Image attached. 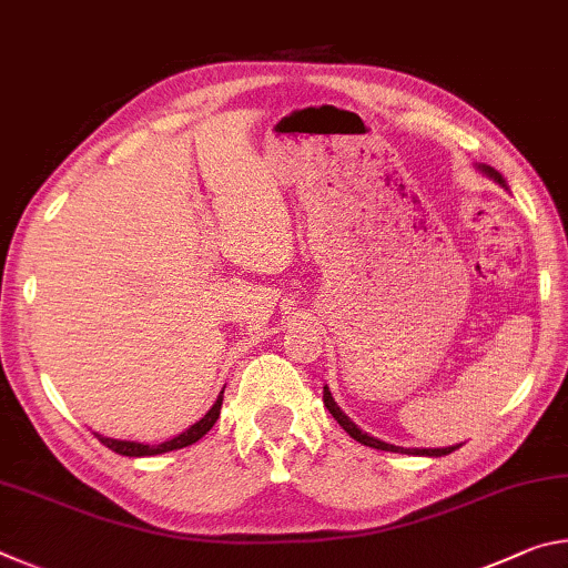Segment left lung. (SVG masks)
Wrapping results in <instances>:
<instances>
[{
	"label": "left lung",
	"mask_w": 568,
	"mask_h": 568,
	"mask_svg": "<svg viewBox=\"0 0 568 568\" xmlns=\"http://www.w3.org/2000/svg\"><path fill=\"white\" fill-rule=\"evenodd\" d=\"M480 170H484L488 178H494V180L498 182V185H506L504 178L498 175V172H496L494 168L480 165ZM323 403H325V408H328V410L333 413V418L341 423L345 434H348L351 438L358 440V444H363V446H371V448H378V450H393V454H408V456H436V458H438V456H448V454H454L456 448H460V444H458V446H448V448H403V446H393V444H386V440H378V438L368 436V434H365V430H361L358 426H355V423H353L348 416H345V413L338 408V403L333 400L328 386H323Z\"/></svg>",
	"instance_id": "obj_1"
}]
</instances>
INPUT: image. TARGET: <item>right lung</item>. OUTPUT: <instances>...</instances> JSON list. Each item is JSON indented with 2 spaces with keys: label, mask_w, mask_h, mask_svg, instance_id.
<instances>
[{
  "label": "right lung",
  "mask_w": 568,
  "mask_h": 568,
  "mask_svg": "<svg viewBox=\"0 0 568 568\" xmlns=\"http://www.w3.org/2000/svg\"><path fill=\"white\" fill-rule=\"evenodd\" d=\"M220 408H223V390H220V396L215 400V406L210 408L203 418L197 423H192L187 430H182L180 436L165 440V444H158V446H150V444H138V440H118V438H108V436H100V444L108 446L110 450L120 456H130V458H140V456H158V454H168V450H178V448H185L192 446L195 440L203 438L210 428L215 426V420L220 418Z\"/></svg>",
  "instance_id": "1"
}]
</instances>
